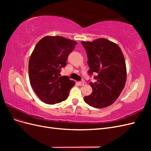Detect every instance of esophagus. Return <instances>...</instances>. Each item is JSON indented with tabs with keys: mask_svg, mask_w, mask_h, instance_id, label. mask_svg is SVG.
<instances>
[{
	"mask_svg": "<svg viewBox=\"0 0 151 151\" xmlns=\"http://www.w3.org/2000/svg\"><path fill=\"white\" fill-rule=\"evenodd\" d=\"M79 84L80 86H83L84 84V81H80Z\"/></svg>",
	"mask_w": 151,
	"mask_h": 151,
	"instance_id": "1",
	"label": "esophagus"
}]
</instances>
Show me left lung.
Returning <instances> with one entry per match:
<instances>
[{
  "label": "left lung",
  "mask_w": 151,
  "mask_h": 151,
  "mask_svg": "<svg viewBox=\"0 0 151 151\" xmlns=\"http://www.w3.org/2000/svg\"><path fill=\"white\" fill-rule=\"evenodd\" d=\"M88 55V74H93L95 83L89 85L93 92L84 98L94 108H102L112 104L119 97L125 85L127 70L124 56L120 47L104 38L93 42H81Z\"/></svg>",
  "instance_id": "8db88e82"
}]
</instances>
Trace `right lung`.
<instances>
[{
    "mask_svg": "<svg viewBox=\"0 0 151 151\" xmlns=\"http://www.w3.org/2000/svg\"><path fill=\"white\" fill-rule=\"evenodd\" d=\"M77 44L62 36H46L36 45L29 61V77L35 93L44 103L54 104L65 101L75 85L60 73Z\"/></svg>",
    "mask_w": 151,
    "mask_h": 151,
    "instance_id": "right-lung-1",
    "label": "right lung"
}]
</instances>
